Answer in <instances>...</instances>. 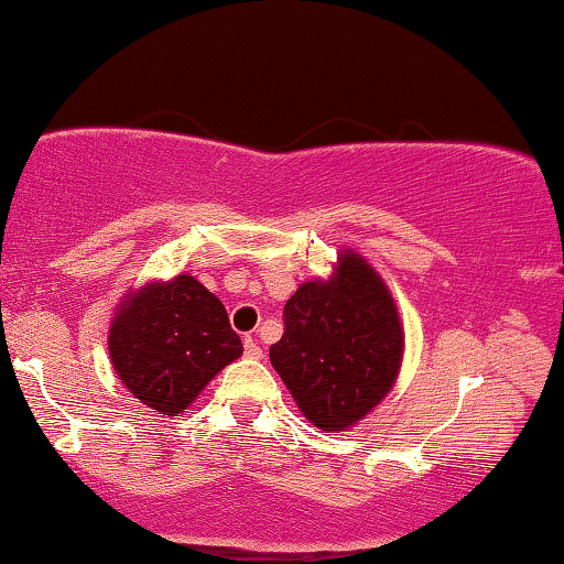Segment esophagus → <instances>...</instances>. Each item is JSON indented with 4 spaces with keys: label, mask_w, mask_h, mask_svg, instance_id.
<instances>
[{
    "label": "esophagus",
    "mask_w": 564,
    "mask_h": 564,
    "mask_svg": "<svg viewBox=\"0 0 564 564\" xmlns=\"http://www.w3.org/2000/svg\"><path fill=\"white\" fill-rule=\"evenodd\" d=\"M243 354H247V358H262V348H259V343L251 338V336H247L243 338Z\"/></svg>",
    "instance_id": "1"
}]
</instances>
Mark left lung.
<instances>
[{
	"instance_id": "8db88e82",
	"label": "left lung",
	"mask_w": 564,
	"mask_h": 564,
	"mask_svg": "<svg viewBox=\"0 0 564 564\" xmlns=\"http://www.w3.org/2000/svg\"><path fill=\"white\" fill-rule=\"evenodd\" d=\"M404 328L387 282L354 249L328 280L302 282L284 305V336L269 361L300 412L325 432L361 422L399 377Z\"/></svg>"
}]
</instances>
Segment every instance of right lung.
Segmentation results:
<instances>
[{
    "label": "right lung",
    "instance_id": "right-lung-1",
    "mask_svg": "<svg viewBox=\"0 0 564 564\" xmlns=\"http://www.w3.org/2000/svg\"><path fill=\"white\" fill-rule=\"evenodd\" d=\"M241 354L224 302L191 274L129 290L109 328L117 377L129 394L167 417H181Z\"/></svg>",
    "mask_w": 564,
    "mask_h": 564
}]
</instances>
